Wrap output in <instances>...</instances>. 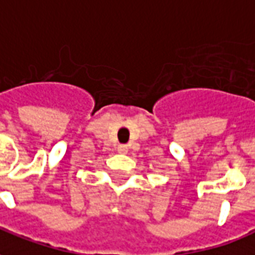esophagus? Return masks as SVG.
<instances>
[{
	"label": "esophagus",
	"mask_w": 255,
	"mask_h": 255,
	"mask_svg": "<svg viewBox=\"0 0 255 255\" xmlns=\"http://www.w3.org/2000/svg\"><path fill=\"white\" fill-rule=\"evenodd\" d=\"M118 151H119L120 153H127L128 152V147L126 144H120L119 147H118Z\"/></svg>",
	"instance_id": "1"
}]
</instances>
